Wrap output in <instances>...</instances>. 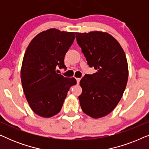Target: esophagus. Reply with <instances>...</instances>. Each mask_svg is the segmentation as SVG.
Instances as JSON below:
<instances>
[{"mask_svg":"<svg viewBox=\"0 0 149 149\" xmlns=\"http://www.w3.org/2000/svg\"><path fill=\"white\" fill-rule=\"evenodd\" d=\"M77 84H79V82H80V80H81V78H77Z\"/></svg>","mask_w":149,"mask_h":149,"instance_id":"1","label":"esophagus"}]
</instances>
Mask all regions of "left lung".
I'll list each match as a JSON object with an SVG mask.
<instances>
[{"label": "left lung", "instance_id": "obj_1", "mask_svg": "<svg viewBox=\"0 0 149 149\" xmlns=\"http://www.w3.org/2000/svg\"><path fill=\"white\" fill-rule=\"evenodd\" d=\"M75 34L87 64L96 70L80 81V105L83 113L98 119L111 113L123 96L128 79L127 58L119 42L107 32Z\"/></svg>", "mask_w": 149, "mask_h": 149}]
</instances>
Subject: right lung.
<instances>
[{
    "label": "right lung",
    "instance_id": "obj_1",
    "mask_svg": "<svg viewBox=\"0 0 149 149\" xmlns=\"http://www.w3.org/2000/svg\"><path fill=\"white\" fill-rule=\"evenodd\" d=\"M75 38L74 32L56 28L45 30L31 40L24 54L21 81L28 104L36 115L49 118L61 111L74 78L56 73L65 68L64 57Z\"/></svg>",
    "mask_w": 149,
    "mask_h": 149
}]
</instances>
